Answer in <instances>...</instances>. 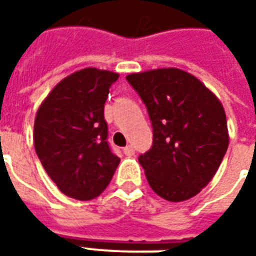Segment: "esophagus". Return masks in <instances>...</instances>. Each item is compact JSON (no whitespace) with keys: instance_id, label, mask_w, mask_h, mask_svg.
<instances>
[{"instance_id":"esophagus-1","label":"esophagus","mask_w":256,"mask_h":256,"mask_svg":"<svg viewBox=\"0 0 256 256\" xmlns=\"http://www.w3.org/2000/svg\"><path fill=\"white\" fill-rule=\"evenodd\" d=\"M123 154L128 156H133L134 155V148L132 145H128V146H124L123 148Z\"/></svg>"}]
</instances>
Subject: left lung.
Segmentation results:
<instances>
[{"instance_id": "obj_1", "label": "left lung", "mask_w": 256, "mask_h": 256, "mask_svg": "<svg viewBox=\"0 0 256 256\" xmlns=\"http://www.w3.org/2000/svg\"><path fill=\"white\" fill-rule=\"evenodd\" d=\"M148 110L154 142L138 162L152 190L168 202L196 196L229 145L225 110L196 76L178 68L128 74Z\"/></svg>"}]
</instances>
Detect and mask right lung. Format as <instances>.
Returning a JSON list of instances; mask_svg holds the SVG:
<instances>
[{"label": "right lung", "instance_id": "obj_1", "mask_svg": "<svg viewBox=\"0 0 256 256\" xmlns=\"http://www.w3.org/2000/svg\"><path fill=\"white\" fill-rule=\"evenodd\" d=\"M119 74L84 68L60 80L34 122V146L52 181L68 198L92 200L111 182L120 159L108 144L104 104Z\"/></svg>", "mask_w": 256, "mask_h": 256}]
</instances>
